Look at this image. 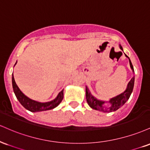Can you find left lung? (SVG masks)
I'll return each instance as SVG.
<instances>
[{
  "instance_id": "obj_1",
  "label": "left lung",
  "mask_w": 150,
  "mask_h": 150,
  "mask_svg": "<svg viewBox=\"0 0 150 150\" xmlns=\"http://www.w3.org/2000/svg\"><path fill=\"white\" fill-rule=\"evenodd\" d=\"M120 47V48L123 50L122 47ZM128 58L129 59V63L131 68L133 70V73H134V69H133V64H132L131 60H130L129 57H128L126 54H125ZM134 81H135V77L133 76V78L131 79L129 83H128L127 88L124 93H121V94L119 95L115 98H112L110 100V103L111 104V106L110 107H104V104L105 102L100 101L99 100H97L96 98H94L92 95L91 94V92L89 91V89L86 87V100H87V103L88 104V105L91 108H93V110H99L102 111L104 112H114V111L117 110L118 109H119L121 106L124 105L126 103V102L129 99L130 96H131L132 91H133V86H134Z\"/></svg>"
}]
</instances>
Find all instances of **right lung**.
Wrapping results in <instances>:
<instances>
[{
    "label": "right lung",
    "instance_id": "add662e5",
    "mask_svg": "<svg viewBox=\"0 0 150 150\" xmlns=\"http://www.w3.org/2000/svg\"><path fill=\"white\" fill-rule=\"evenodd\" d=\"M12 88H13L14 93H15L17 100H19V103H21V105H22L24 108L26 109L27 110L30 111V112H41V111H46V110H52V109H54V107L58 106L59 104L62 102V100H63L64 93H63V90H62V91L58 94L57 98H56L54 100H52V101L47 102V103H38V102L34 101V100L29 99V98H27V97L23 94L22 91L19 90L18 86H17V84H16L13 74H12Z\"/></svg>",
    "mask_w": 150,
    "mask_h": 150
}]
</instances>
